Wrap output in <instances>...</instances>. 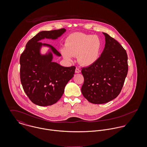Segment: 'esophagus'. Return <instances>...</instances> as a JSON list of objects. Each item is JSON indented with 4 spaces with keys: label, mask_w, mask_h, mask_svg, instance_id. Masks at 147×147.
Instances as JSON below:
<instances>
[{
    "label": "esophagus",
    "mask_w": 147,
    "mask_h": 147,
    "mask_svg": "<svg viewBox=\"0 0 147 147\" xmlns=\"http://www.w3.org/2000/svg\"><path fill=\"white\" fill-rule=\"evenodd\" d=\"M80 72H81V70L79 68H76V69H75L76 73H80Z\"/></svg>",
    "instance_id": "esophagus-1"
}]
</instances>
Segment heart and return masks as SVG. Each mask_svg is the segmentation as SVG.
Wrapping results in <instances>:
<instances>
[{
    "instance_id": "obj_1",
    "label": "heart",
    "mask_w": 147,
    "mask_h": 147,
    "mask_svg": "<svg viewBox=\"0 0 147 147\" xmlns=\"http://www.w3.org/2000/svg\"><path fill=\"white\" fill-rule=\"evenodd\" d=\"M102 47V42L98 36L75 33L66 38L65 47L61 51L64 59L71 60L77 56L80 64L90 66L98 60Z\"/></svg>"
}]
</instances>
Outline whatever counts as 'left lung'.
Returning a JSON list of instances; mask_svg holds the SVG:
<instances>
[{
  "mask_svg": "<svg viewBox=\"0 0 147 147\" xmlns=\"http://www.w3.org/2000/svg\"><path fill=\"white\" fill-rule=\"evenodd\" d=\"M104 50L93 64L82 68L84 84L82 93L90 102L102 104L115 98L120 93L128 72L127 54L122 46L103 33Z\"/></svg>",
  "mask_w": 147,
  "mask_h": 147,
  "instance_id": "obj_1",
  "label": "left lung"
}]
</instances>
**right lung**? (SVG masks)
<instances>
[{
  "mask_svg": "<svg viewBox=\"0 0 147 147\" xmlns=\"http://www.w3.org/2000/svg\"><path fill=\"white\" fill-rule=\"evenodd\" d=\"M65 31L64 28L42 31L26 45L20 58V80L24 92L34 104L41 106L55 104L63 95L64 88L73 78L75 66L63 67L53 62V55H41L42 45L49 46L58 56L61 54L51 45L40 42L45 38L57 39Z\"/></svg>",
  "mask_w": 147,
  "mask_h": 147,
  "instance_id": "right-lung-1",
  "label": "right lung"
}]
</instances>
